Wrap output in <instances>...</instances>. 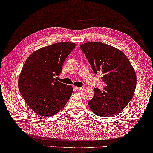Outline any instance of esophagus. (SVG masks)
Wrapping results in <instances>:
<instances>
[{"label": "esophagus", "instance_id": "34e87169", "mask_svg": "<svg viewBox=\"0 0 153 153\" xmlns=\"http://www.w3.org/2000/svg\"><path fill=\"white\" fill-rule=\"evenodd\" d=\"M74 88H75L76 90H77V91H80L82 88V87H78V86H74Z\"/></svg>", "mask_w": 153, "mask_h": 153}]
</instances>
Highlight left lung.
<instances>
[{"label":"left lung","mask_w":153,"mask_h":153,"mask_svg":"<svg viewBox=\"0 0 153 153\" xmlns=\"http://www.w3.org/2000/svg\"><path fill=\"white\" fill-rule=\"evenodd\" d=\"M95 74L101 72L106 84L103 91L94 88L88 101L91 110L100 117H110L123 111L131 101L137 85L134 68L122 51L100 42L80 46Z\"/></svg>","instance_id":"obj_1"}]
</instances>
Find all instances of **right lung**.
Returning a JSON list of instances; mask_svg holds the SVG:
<instances>
[{
    "label": "right lung",
    "instance_id": "add662e5",
    "mask_svg": "<svg viewBox=\"0 0 153 153\" xmlns=\"http://www.w3.org/2000/svg\"><path fill=\"white\" fill-rule=\"evenodd\" d=\"M75 44L54 43L30 54L23 66L19 79V89L34 112L51 117L64 107L73 93V87L55 79Z\"/></svg>",
    "mask_w": 153,
    "mask_h": 153
}]
</instances>
